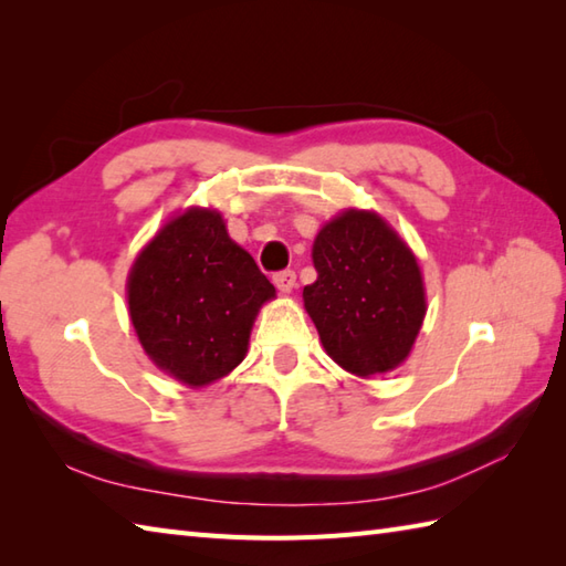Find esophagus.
Wrapping results in <instances>:
<instances>
[{
	"label": "esophagus",
	"mask_w": 566,
	"mask_h": 566,
	"mask_svg": "<svg viewBox=\"0 0 566 566\" xmlns=\"http://www.w3.org/2000/svg\"><path fill=\"white\" fill-rule=\"evenodd\" d=\"M272 282L276 290H280L282 294H290L294 286H296V272L294 270H284V272H276L272 276Z\"/></svg>",
	"instance_id": "esophagus-1"
}]
</instances>
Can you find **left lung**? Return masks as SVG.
I'll return each instance as SVG.
<instances>
[{"label": "left lung", "instance_id": "obj_1", "mask_svg": "<svg viewBox=\"0 0 566 566\" xmlns=\"http://www.w3.org/2000/svg\"><path fill=\"white\" fill-rule=\"evenodd\" d=\"M311 255L318 276L304 306L326 353L357 377L399 367L426 318L411 248L379 213L347 209L321 228Z\"/></svg>", "mask_w": 566, "mask_h": 566}]
</instances>
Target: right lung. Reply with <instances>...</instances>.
<instances>
[{"instance_id":"1","label":"right lung","mask_w":566,"mask_h":566,"mask_svg":"<svg viewBox=\"0 0 566 566\" xmlns=\"http://www.w3.org/2000/svg\"><path fill=\"white\" fill-rule=\"evenodd\" d=\"M126 292L153 363L187 387H207L243 363L274 286L233 243L219 211L191 207L140 250Z\"/></svg>"}]
</instances>
